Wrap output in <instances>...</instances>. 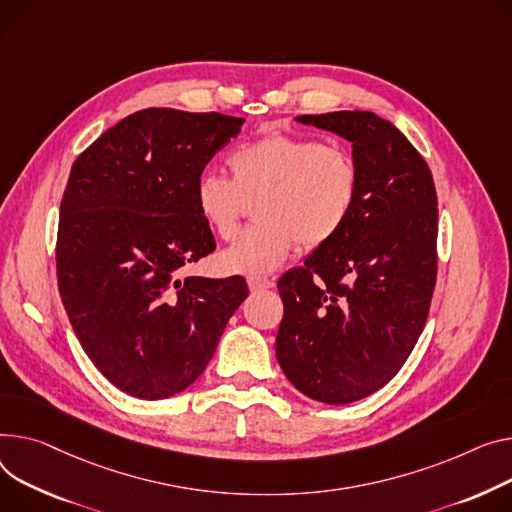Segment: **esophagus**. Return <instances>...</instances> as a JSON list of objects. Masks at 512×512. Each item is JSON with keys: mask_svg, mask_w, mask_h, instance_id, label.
Masks as SVG:
<instances>
[{"mask_svg": "<svg viewBox=\"0 0 512 512\" xmlns=\"http://www.w3.org/2000/svg\"><path fill=\"white\" fill-rule=\"evenodd\" d=\"M274 286H276L274 280H269V278H249V288H251V292L269 290V288H274Z\"/></svg>", "mask_w": 512, "mask_h": 512, "instance_id": "esophagus-1", "label": "esophagus"}]
</instances>
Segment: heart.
Instances as JSON below:
<instances>
[{
	"label": "heart",
	"instance_id": "1",
	"mask_svg": "<svg viewBox=\"0 0 512 512\" xmlns=\"http://www.w3.org/2000/svg\"><path fill=\"white\" fill-rule=\"evenodd\" d=\"M232 177L201 170L193 185L199 216L220 238L236 234L249 201L261 222L238 234L220 255L232 274L265 276L278 269L298 241L319 249L346 228L360 193L358 164L350 150L294 133H269L236 148Z\"/></svg>",
	"mask_w": 512,
	"mask_h": 512
}]
</instances>
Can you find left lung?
Listing matches in <instances>:
<instances>
[{
    "label": "left lung",
    "mask_w": 512,
    "mask_h": 512,
    "mask_svg": "<svg viewBox=\"0 0 512 512\" xmlns=\"http://www.w3.org/2000/svg\"><path fill=\"white\" fill-rule=\"evenodd\" d=\"M342 135L360 173L354 214L278 290L276 356L306 397L346 405L385 387L412 354L436 284L438 201L420 152L370 111L302 115Z\"/></svg>",
    "instance_id": "1"
}]
</instances>
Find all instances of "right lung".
<instances>
[{
    "instance_id": "1",
    "label": "right lung",
    "mask_w": 512,
    "mask_h": 512,
    "mask_svg": "<svg viewBox=\"0 0 512 512\" xmlns=\"http://www.w3.org/2000/svg\"><path fill=\"white\" fill-rule=\"evenodd\" d=\"M243 123L144 109L72 166L59 208V294L88 358L131 397L166 399L195 383L249 296L241 276L179 278L216 249L193 185Z\"/></svg>"
}]
</instances>
